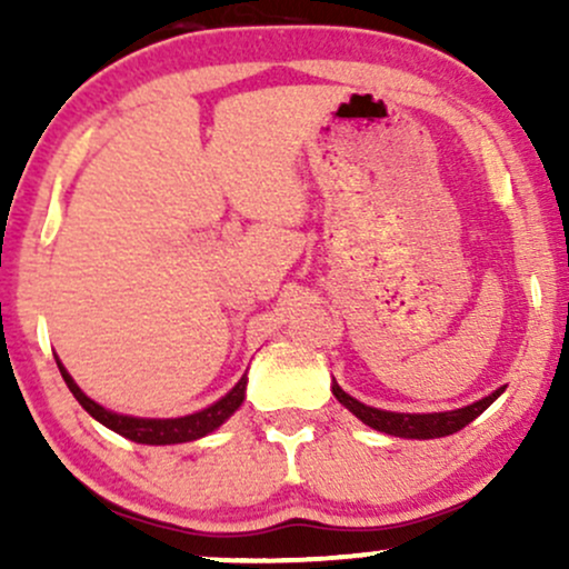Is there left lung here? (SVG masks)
<instances>
[{"label":"left lung","mask_w":569,"mask_h":569,"mask_svg":"<svg viewBox=\"0 0 569 569\" xmlns=\"http://www.w3.org/2000/svg\"><path fill=\"white\" fill-rule=\"evenodd\" d=\"M506 388H498L495 393L481 398V401L471 403V407L452 409V411H433V415H403V411H385L367 407V403L356 401V398L345 393L342 388L335 382L331 385V393L337 396V401L345 409H350L363 426L380 430V433L398 436V439H441V436H452L457 430H462L468 422H473L476 417L485 411L489 403L498 398Z\"/></svg>","instance_id":"left-lung-1"}]
</instances>
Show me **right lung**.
Segmentation results:
<instances>
[{"instance_id":"right-lung-1","label":"right lung","mask_w":569,"mask_h":569,"mask_svg":"<svg viewBox=\"0 0 569 569\" xmlns=\"http://www.w3.org/2000/svg\"><path fill=\"white\" fill-rule=\"evenodd\" d=\"M58 369H61L63 382L69 385V390L74 393L77 401L82 403V409L88 411L90 417H96L101 426H107L114 433L126 436V439L136 441V443H152V447H166V443H184V441H194L202 439V436L213 433L221 422L230 420L234 415V409L243 403L246 398V375L240 377V382L227 393L224 398H219L217 403H211L208 409L194 411V415L187 417H171V420H152V417H130V415H117V411L103 409L101 403H96L93 398H88L80 390V385L71 380V375L63 369V363L58 361Z\"/></svg>"}]
</instances>
